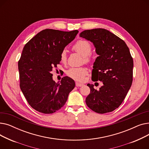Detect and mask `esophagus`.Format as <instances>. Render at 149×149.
I'll list each match as a JSON object with an SVG mask.
<instances>
[{
  "mask_svg": "<svg viewBox=\"0 0 149 149\" xmlns=\"http://www.w3.org/2000/svg\"><path fill=\"white\" fill-rule=\"evenodd\" d=\"M75 86L77 87H81L82 86H83V84L79 83V82H75Z\"/></svg>",
  "mask_w": 149,
  "mask_h": 149,
  "instance_id": "esophagus-1",
  "label": "esophagus"
}]
</instances>
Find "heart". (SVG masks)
<instances>
[{
    "label": "heart",
    "instance_id": "1",
    "mask_svg": "<svg viewBox=\"0 0 149 149\" xmlns=\"http://www.w3.org/2000/svg\"><path fill=\"white\" fill-rule=\"evenodd\" d=\"M72 49L74 51L80 54L82 56V62L86 63H91L94 57L91 53L92 46L91 43L86 40H79L72 46ZM60 59L63 63H66L67 61V53L65 50H63L60 54ZM88 73L87 69L84 67L71 68L66 71V75L76 81H81Z\"/></svg>",
    "mask_w": 149,
    "mask_h": 149
}]
</instances>
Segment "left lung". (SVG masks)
<instances>
[{"label": "left lung", "instance_id": "obj_1", "mask_svg": "<svg viewBox=\"0 0 149 149\" xmlns=\"http://www.w3.org/2000/svg\"><path fill=\"white\" fill-rule=\"evenodd\" d=\"M80 36L95 47L99 56L93 64L92 80L103 83L99 90L87 84L91 92L86 103L98 113L112 112L121 104L132 83L134 61L129 49L122 39L105 29L85 30Z\"/></svg>", "mask_w": 149, "mask_h": 149}]
</instances>
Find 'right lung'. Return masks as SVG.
Listing matches in <instances>:
<instances>
[{"label": "right lung", "mask_w": 149, "mask_h": 149, "mask_svg": "<svg viewBox=\"0 0 149 149\" xmlns=\"http://www.w3.org/2000/svg\"><path fill=\"white\" fill-rule=\"evenodd\" d=\"M79 33L45 29L25 45L18 61L20 88L28 104L45 114L57 112L63 106L75 87L68 77L60 83L52 80V69L60 64V54Z\"/></svg>", "instance_id": "add662e5"}]
</instances>
